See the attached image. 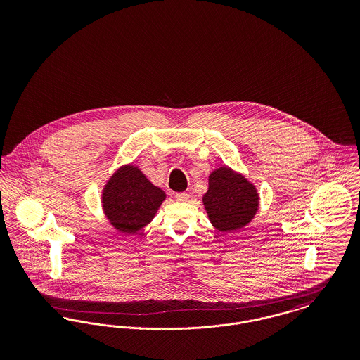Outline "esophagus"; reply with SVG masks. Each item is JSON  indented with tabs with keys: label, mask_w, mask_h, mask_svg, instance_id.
Here are the masks:
<instances>
[{
	"label": "esophagus",
	"mask_w": 360,
	"mask_h": 360,
	"mask_svg": "<svg viewBox=\"0 0 360 360\" xmlns=\"http://www.w3.org/2000/svg\"><path fill=\"white\" fill-rule=\"evenodd\" d=\"M175 200L179 202H186L188 200V193H176Z\"/></svg>",
	"instance_id": "obj_1"
}]
</instances>
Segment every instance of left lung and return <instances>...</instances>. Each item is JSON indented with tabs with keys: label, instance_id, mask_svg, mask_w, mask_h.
<instances>
[{
	"label": "left lung",
	"instance_id": "8db88e82",
	"mask_svg": "<svg viewBox=\"0 0 360 360\" xmlns=\"http://www.w3.org/2000/svg\"><path fill=\"white\" fill-rule=\"evenodd\" d=\"M202 201L210 221L223 232L247 225L255 216L259 205L254 185L228 167L210 174L209 188Z\"/></svg>",
	"mask_w": 360,
	"mask_h": 360
}]
</instances>
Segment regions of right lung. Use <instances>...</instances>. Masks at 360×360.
<instances>
[{
  "mask_svg": "<svg viewBox=\"0 0 360 360\" xmlns=\"http://www.w3.org/2000/svg\"><path fill=\"white\" fill-rule=\"evenodd\" d=\"M165 197V191L154 186L139 169L127 166L103 188V210L120 232L131 235L154 219Z\"/></svg>",
  "mask_w": 360,
  "mask_h": 360,
  "instance_id": "right-lung-1",
  "label": "right lung"
}]
</instances>
